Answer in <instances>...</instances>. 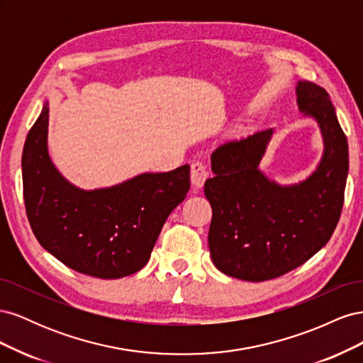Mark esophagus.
<instances>
[{"label": "esophagus", "mask_w": 363, "mask_h": 363, "mask_svg": "<svg viewBox=\"0 0 363 363\" xmlns=\"http://www.w3.org/2000/svg\"><path fill=\"white\" fill-rule=\"evenodd\" d=\"M191 179L196 188H201L204 182L208 179V169L203 162H194L191 164Z\"/></svg>", "instance_id": "obj_1"}]
</instances>
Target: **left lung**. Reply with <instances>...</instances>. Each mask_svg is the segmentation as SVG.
<instances>
[{
  "label": "left lung",
  "mask_w": 363,
  "mask_h": 363,
  "mask_svg": "<svg viewBox=\"0 0 363 363\" xmlns=\"http://www.w3.org/2000/svg\"><path fill=\"white\" fill-rule=\"evenodd\" d=\"M298 107L321 125L325 151L300 184L279 186L259 171L272 130L228 140L212 152L206 180L212 206L208 248L230 277L265 281L303 265L332 238L344 206L348 144L330 95L312 82L296 87Z\"/></svg>",
  "instance_id": "8db88e82"
}]
</instances>
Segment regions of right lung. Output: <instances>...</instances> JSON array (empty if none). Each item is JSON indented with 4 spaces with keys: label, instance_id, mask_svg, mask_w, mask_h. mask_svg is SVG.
Here are the masks:
<instances>
[{
    "label": "right lung",
    "instance_id": "add662e5",
    "mask_svg": "<svg viewBox=\"0 0 363 363\" xmlns=\"http://www.w3.org/2000/svg\"><path fill=\"white\" fill-rule=\"evenodd\" d=\"M47 131L45 104L23 151L26 212L39 244L63 265L98 279L144 268L164 221L189 192L188 164L108 189L80 191L51 163Z\"/></svg>",
    "mask_w": 363,
    "mask_h": 363
}]
</instances>
